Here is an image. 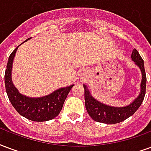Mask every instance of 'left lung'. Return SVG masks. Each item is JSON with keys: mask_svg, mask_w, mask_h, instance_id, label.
<instances>
[{"mask_svg": "<svg viewBox=\"0 0 151 151\" xmlns=\"http://www.w3.org/2000/svg\"><path fill=\"white\" fill-rule=\"evenodd\" d=\"M132 60L135 62L136 65L139 67L142 71V82H141V91L139 96L135 99L131 104L125 107H113L107 104L101 103L93 98L89 92L87 86L83 84L84 88V101L87 112L92 119L97 122L105 124H116L128 117L131 116L140 107L146 94V76L144 68L143 59L139 55L136 49L133 50L131 55Z\"/></svg>", "mask_w": 151, "mask_h": 151, "instance_id": "8db88e82", "label": "left lung"}]
</instances>
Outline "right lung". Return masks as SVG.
<instances>
[{
    "mask_svg": "<svg viewBox=\"0 0 151 151\" xmlns=\"http://www.w3.org/2000/svg\"><path fill=\"white\" fill-rule=\"evenodd\" d=\"M17 48L18 47L11 53L5 69V89L9 100L17 113L30 121L47 122L54 119L59 114L68 93L74 85L59 88L51 94L38 98H31L22 95L14 87L11 79L13 61Z\"/></svg>",
    "mask_w": 151,
    "mask_h": 151,
    "instance_id": "1",
    "label": "right lung"
}]
</instances>
